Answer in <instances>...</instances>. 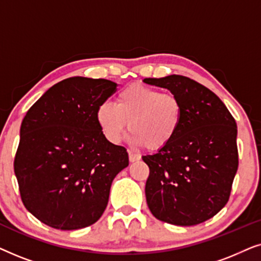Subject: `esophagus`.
Listing matches in <instances>:
<instances>
[{
  "label": "esophagus",
  "mask_w": 261,
  "mask_h": 261,
  "mask_svg": "<svg viewBox=\"0 0 261 261\" xmlns=\"http://www.w3.org/2000/svg\"><path fill=\"white\" fill-rule=\"evenodd\" d=\"M128 155H129V162L130 163H134V162H138V160H140V154H138V153H134L129 151L128 152Z\"/></svg>",
  "instance_id": "esophagus-1"
}]
</instances>
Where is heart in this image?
Instances as JSON below:
<instances>
[{
    "instance_id": "heart-1",
    "label": "heart",
    "mask_w": 261,
    "mask_h": 261,
    "mask_svg": "<svg viewBox=\"0 0 261 261\" xmlns=\"http://www.w3.org/2000/svg\"><path fill=\"white\" fill-rule=\"evenodd\" d=\"M183 106L173 94L144 84H132L119 92L116 105L98 106L96 120L107 140L117 144L129 122L132 139L149 151H159L176 139Z\"/></svg>"
}]
</instances>
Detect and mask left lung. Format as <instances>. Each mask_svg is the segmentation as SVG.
<instances>
[{
  "instance_id": "left-lung-1",
  "label": "left lung",
  "mask_w": 261,
  "mask_h": 261,
  "mask_svg": "<svg viewBox=\"0 0 261 261\" xmlns=\"http://www.w3.org/2000/svg\"><path fill=\"white\" fill-rule=\"evenodd\" d=\"M144 82L169 89L183 106L176 139L155 154L142 156L149 167L148 208L155 219L176 226L204 222L229 199L239 165L237 122L212 90L189 77Z\"/></svg>"
}]
</instances>
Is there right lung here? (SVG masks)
Here are the masks:
<instances>
[{
  "mask_svg": "<svg viewBox=\"0 0 261 261\" xmlns=\"http://www.w3.org/2000/svg\"><path fill=\"white\" fill-rule=\"evenodd\" d=\"M116 87L102 78H67L23 117L14 171L23 205L42 223L80 229L105 212L113 179L129 164L127 149L107 140L96 120Z\"/></svg>",
  "mask_w": 261,
  "mask_h": 261,
  "instance_id": "obj_1",
  "label": "right lung"
}]
</instances>
